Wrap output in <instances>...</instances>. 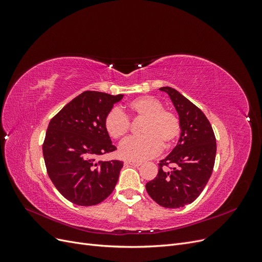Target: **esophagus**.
<instances>
[{"label": "esophagus", "instance_id": "esophagus-1", "mask_svg": "<svg viewBox=\"0 0 262 262\" xmlns=\"http://www.w3.org/2000/svg\"><path fill=\"white\" fill-rule=\"evenodd\" d=\"M126 164H130V165H133V166H141L142 165V162H140V161H133V160H129V161H126L125 162Z\"/></svg>", "mask_w": 262, "mask_h": 262}]
</instances>
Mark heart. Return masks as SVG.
Masks as SVG:
<instances>
[{"label":"heart","mask_w":262,"mask_h":262,"mask_svg":"<svg viewBox=\"0 0 262 262\" xmlns=\"http://www.w3.org/2000/svg\"><path fill=\"white\" fill-rule=\"evenodd\" d=\"M134 118H144L142 137L130 138L119 146V154L126 160L143 161L160 154L162 147L169 148L178 139L181 125L175 113L164 109L161 100L153 96H141L126 106ZM105 129L115 140L123 139L130 130V120L120 109L114 108L107 114Z\"/></svg>","instance_id":"1"}]
</instances>
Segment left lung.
Segmentation results:
<instances>
[{
	"instance_id": "obj_1",
	"label": "left lung",
	"mask_w": 262,
	"mask_h": 262,
	"mask_svg": "<svg viewBox=\"0 0 262 262\" xmlns=\"http://www.w3.org/2000/svg\"><path fill=\"white\" fill-rule=\"evenodd\" d=\"M160 90L168 94L175 106L181 132L177 145L158 164L157 176L145 188L156 203L177 209L192 203L207 186L215 162L216 140L199 108L175 89L166 86Z\"/></svg>"
}]
</instances>
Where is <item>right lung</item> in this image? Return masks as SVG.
Instances as JSON below:
<instances>
[{
	"label": "right lung",
	"instance_id": "1",
	"mask_svg": "<svg viewBox=\"0 0 262 262\" xmlns=\"http://www.w3.org/2000/svg\"><path fill=\"white\" fill-rule=\"evenodd\" d=\"M122 97L86 91L63 107L48 125L42 145L47 172L58 191L74 204H98L114 191L123 163L96 162V157L117 149L104 121Z\"/></svg>",
	"mask_w": 262,
	"mask_h": 262
}]
</instances>
